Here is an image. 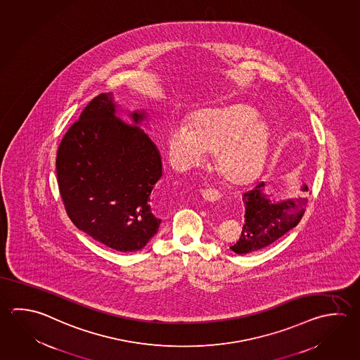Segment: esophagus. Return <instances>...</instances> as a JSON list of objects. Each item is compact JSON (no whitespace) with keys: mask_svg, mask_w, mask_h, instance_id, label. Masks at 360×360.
<instances>
[{"mask_svg":"<svg viewBox=\"0 0 360 360\" xmlns=\"http://www.w3.org/2000/svg\"><path fill=\"white\" fill-rule=\"evenodd\" d=\"M200 194L203 196L204 200L210 202V203H214V202L221 199V194L216 189H203L200 191Z\"/></svg>","mask_w":360,"mask_h":360,"instance_id":"1","label":"esophagus"}]
</instances>
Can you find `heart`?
<instances>
[{
    "label": "heart",
    "mask_w": 360,
    "mask_h": 360,
    "mask_svg": "<svg viewBox=\"0 0 360 360\" xmlns=\"http://www.w3.org/2000/svg\"><path fill=\"white\" fill-rule=\"evenodd\" d=\"M268 127L256 111L236 104L196 114L189 125L177 124L169 134V150L177 169L200 164L214 150L218 172L229 183H246L262 169L268 150Z\"/></svg>",
    "instance_id": "b5f03b06"
}]
</instances>
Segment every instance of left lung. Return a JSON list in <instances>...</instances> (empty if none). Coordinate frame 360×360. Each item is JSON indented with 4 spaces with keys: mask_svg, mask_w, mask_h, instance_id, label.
<instances>
[{
    "mask_svg": "<svg viewBox=\"0 0 360 360\" xmlns=\"http://www.w3.org/2000/svg\"><path fill=\"white\" fill-rule=\"evenodd\" d=\"M303 191H308L303 185ZM245 223L242 233L231 250L236 254H250L268 248L288 231L295 229L306 212L307 198L288 199L281 203H271L264 193V183L256 184L243 193Z\"/></svg>",
    "mask_w": 360,
    "mask_h": 360,
    "instance_id": "8db88e82",
    "label": "left lung"
}]
</instances>
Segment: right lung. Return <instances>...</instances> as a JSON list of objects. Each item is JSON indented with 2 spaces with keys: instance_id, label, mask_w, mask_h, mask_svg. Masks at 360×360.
Returning <instances> with one entry per match:
<instances>
[{
  "instance_id": "add662e5",
  "label": "right lung",
  "mask_w": 360,
  "mask_h": 360,
  "mask_svg": "<svg viewBox=\"0 0 360 360\" xmlns=\"http://www.w3.org/2000/svg\"><path fill=\"white\" fill-rule=\"evenodd\" d=\"M134 123L143 112H131ZM59 193L73 224L122 252L143 249L160 229L152 189L162 176L150 138L115 117L112 94L92 98L62 138Z\"/></svg>"
}]
</instances>
